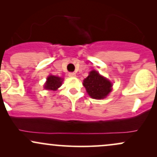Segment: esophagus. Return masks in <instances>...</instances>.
<instances>
[{
    "label": "esophagus",
    "mask_w": 157,
    "mask_h": 157,
    "mask_svg": "<svg viewBox=\"0 0 157 157\" xmlns=\"http://www.w3.org/2000/svg\"><path fill=\"white\" fill-rule=\"evenodd\" d=\"M68 76L71 77H74L76 76V74L75 73V72H69V73H68Z\"/></svg>",
    "instance_id": "34e87169"
}]
</instances>
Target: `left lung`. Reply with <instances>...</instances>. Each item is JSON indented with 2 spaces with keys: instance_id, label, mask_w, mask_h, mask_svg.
I'll return each mask as SVG.
<instances>
[{
  "instance_id": "1",
  "label": "left lung",
  "mask_w": 157,
  "mask_h": 157,
  "mask_svg": "<svg viewBox=\"0 0 157 157\" xmlns=\"http://www.w3.org/2000/svg\"><path fill=\"white\" fill-rule=\"evenodd\" d=\"M82 84L89 96L94 99H103L111 92V82L96 71H92Z\"/></svg>"
}]
</instances>
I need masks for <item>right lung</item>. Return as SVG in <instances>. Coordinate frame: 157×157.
<instances>
[{"label": "right lung", "instance_id": "add662e5", "mask_svg": "<svg viewBox=\"0 0 157 157\" xmlns=\"http://www.w3.org/2000/svg\"><path fill=\"white\" fill-rule=\"evenodd\" d=\"M62 80L59 77H56V76L51 75L48 77L47 82H46L44 88L46 89H50V90H56L62 85Z\"/></svg>", "mask_w": 157, "mask_h": 157}]
</instances>
